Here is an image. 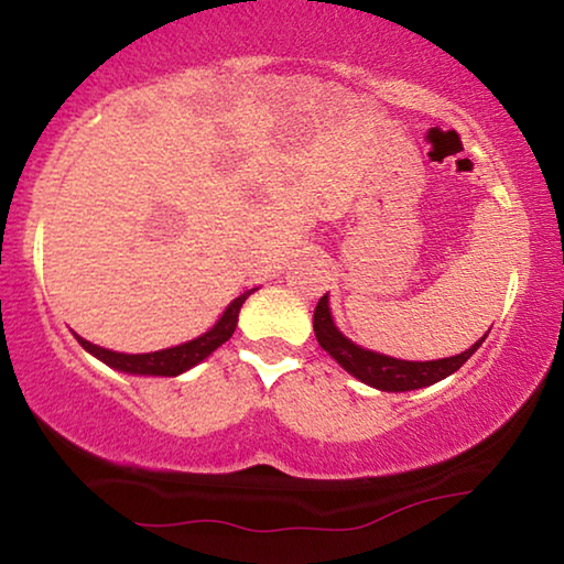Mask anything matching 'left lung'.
Returning a JSON list of instances; mask_svg holds the SVG:
<instances>
[{
	"mask_svg": "<svg viewBox=\"0 0 564 564\" xmlns=\"http://www.w3.org/2000/svg\"><path fill=\"white\" fill-rule=\"evenodd\" d=\"M314 334L318 344H322V349L329 351L336 362L347 369L349 375H355L357 380L369 384V388H377L384 392H408V390L435 384L438 380H443V377L456 372L458 367H464V362H468L470 355L481 347V341L486 339V334L489 332H486L474 347L460 351L456 357L433 359V362H405V359L377 355V351L362 349L357 347L355 341H349L332 322L329 296H322L314 308Z\"/></svg>",
	"mask_w": 564,
	"mask_h": 564,
	"instance_id": "8db88e82",
	"label": "left lung"
}]
</instances>
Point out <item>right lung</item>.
Wrapping results in <instances>:
<instances>
[{"mask_svg":"<svg viewBox=\"0 0 564 564\" xmlns=\"http://www.w3.org/2000/svg\"><path fill=\"white\" fill-rule=\"evenodd\" d=\"M256 289H250L242 293L232 301V304L225 308V314L220 316V322H217L213 329L205 332L197 339H192L187 344H180V347H172V349H162V351H149V355H121V351H111V349H104V347H96V344H90L86 339H80L78 334H75V339L86 351L90 355L98 357L100 362H106L108 367L113 369H121V372H129V375H159V377H176L182 375L184 369L199 365L202 359L213 355L217 347H223L225 341L230 339L235 326H238V314H240V306L246 304V299L253 293Z\"/></svg>","mask_w":564,"mask_h":564,"instance_id":"add662e5","label":"right lung"}]
</instances>
